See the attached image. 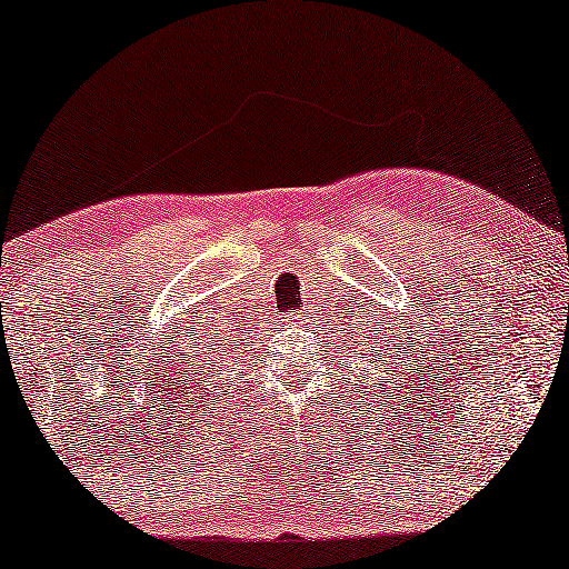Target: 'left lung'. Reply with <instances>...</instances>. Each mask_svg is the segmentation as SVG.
I'll list each match as a JSON object with an SVG mask.
<instances>
[{
    "label": "left lung",
    "instance_id": "1",
    "mask_svg": "<svg viewBox=\"0 0 569 569\" xmlns=\"http://www.w3.org/2000/svg\"><path fill=\"white\" fill-rule=\"evenodd\" d=\"M366 329H368V327H366ZM368 332H372V335H368V345H376L378 362H380V358H383V342H388V339H383V321H376V329H368ZM391 332H393V329H391ZM347 335H350V332H347ZM342 342H345V339H342ZM337 347H339V345H337ZM396 350H398V345H396ZM368 352H370V347H368ZM386 355H388V358H396L391 345H386ZM383 366H386V362H383ZM396 366H398V362H396ZM378 386H380V383H378Z\"/></svg>",
    "mask_w": 569,
    "mask_h": 569
}]
</instances>
